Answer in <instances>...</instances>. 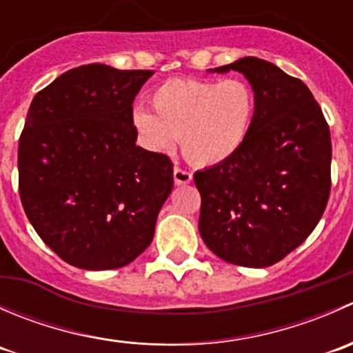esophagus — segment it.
Returning <instances> with one entry per match:
<instances>
[{
  "label": "esophagus",
  "instance_id": "1",
  "mask_svg": "<svg viewBox=\"0 0 353 353\" xmlns=\"http://www.w3.org/2000/svg\"><path fill=\"white\" fill-rule=\"evenodd\" d=\"M193 181V174L188 172V170L181 169V167H176L174 169V183L177 186H184V184H190Z\"/></svg>",
  "mask_w": 353,
  "mask_h": 353
}]
</instances>
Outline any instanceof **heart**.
<instances>
[{
	"instance_id": "heart-1",
	"label": "heart",
	"mask_w": 353,
	"mask_h": 353,
	"mask_svg": "<svg viewBox=\"0 0 353 353\" xmlns=\"http://www.w3.org/2000/svg\"><path fill=\"white\" fill-rule=\"evenodd\" d=\"M155 112L134 108L140 140L154 152H181L193 165L213 167L236 157L248 141L256 117V95L244 80L181 78L152 95Z\"/></svg>"
}]
</instances>
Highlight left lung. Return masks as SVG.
<instances>
[{"mask_svg":"<svg viewBox=\"0 0 353 353\" xmlns=\"http://www.w3.org/2000/svg\"><path fill=\"white\" fill-rule=\"evenodd\" d=\"M232 70L254 90V124L239 154L194 174L198 227L220 259L266 268L321 220L331 188L330 128L305 83L273 63L248 56L208 71Z\"/></svg>","mask_w":353,"mask_h":353,"instance_id":"left-lung-1","label":"left lung"}]
</instances>
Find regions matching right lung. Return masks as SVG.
<instances>
[{
	"label": "right lung",
	"mask_w": 353,
	"mask_h": 353,
	"mask_svg": "<svg viewBox=\"0 0 353 353\" xmlns=\"http://www.w3.org/2000/svg\"><path fill=\"white\" fill-rule=\"evenodd\" d=\"M150 70L85 65L39 92L19 141V188L42 241L83 270L126 266L154 239L169 157L137 147L133 101Z\"/></svg>",
	"instance_id": "1"
}]
</instances>
